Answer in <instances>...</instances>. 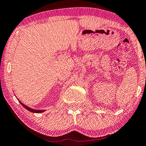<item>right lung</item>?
Listing matches in <instances>:
<instances>
[{"label": "right lung", "instance_id": "obj_1", "mask_svg": "<svg viewBox=\"0 0 146 146\" xmlns=\"http://www.w3.org/2000/svg\"><path fill=\"white\" fill-rule=\"evenodd\" d=\"M19 102H20V101H19ZM20 103L21 104L22 106H23V107H25L26 109L30 111H31V112H34V113H42V112H43V111H44V110H38L32 109V108H31L28 107L27 106H26V105L22 103L21 102H20Z\"/></svg>", "mask_w": 146, "mask_h": 146}]
</instances>
